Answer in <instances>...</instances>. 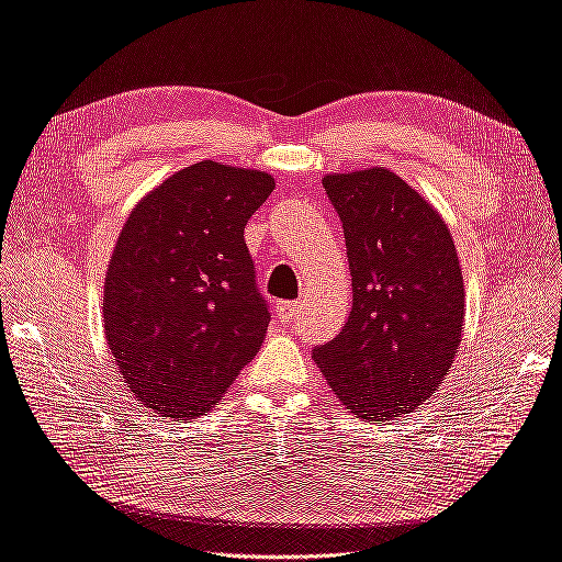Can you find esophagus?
Instances as JSON below:
<instances>
[{
    "label": "esophagus",
    "mask_w": 562,
    "mask_h": 562,
    "mask_svg": "<svg viewBox=\"0 0 562 562\" xmlns=\"http://www.w3.org/2000/svg\"><path fill=\"white\" fill-rule=\"evenodd\" d=\"M280 313H282L284 321H294L299 313H302V304H299V302H282Z\"/></svg>",
    "instance_id": "1"
}]
</instances>
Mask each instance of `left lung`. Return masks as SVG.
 I'll use <instances>...</instances> for the list:
<instances>
[{
    "label": "left lung",
    "mask_w": 562,
    "mask_h": 562,
    "mask_svg": "<svg viewBox=\"0 0 562 562\" xmlns=\"http://www.w3.org/2000/svg\"><path fill=\"white\" fill-rule=\"evenodd\" d=\"M323 187L342 220L355 304L313 361L347 409L383 422L434 395L458 357V251L446 222L390 169L328 175Z\"/></svg>",
    "instance_id": "8db88e82"
}]
</instances>
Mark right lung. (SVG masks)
Returning <instances> with one entry per match:
<instances>
[{
    "label": "right lung",
    "instance_id": "obj_1",
    "mask_svg": "<svg viewBox=\"0 0 562 562\" xmlns=\"http://www.w3.org/2000/svg\"><path fill=\"white\" fill-rule=\"evenodd\" d=\"M276 181L195 162L128 215L104 278V335L126 385L172 419L211 409L263 342L270 306L244 241Z\"/></svg>",
    "mask_w": 562,
    "mask_h": 562
}]
</instances>
